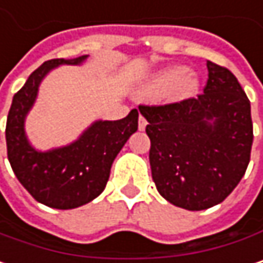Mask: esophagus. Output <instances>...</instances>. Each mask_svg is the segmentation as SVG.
Wrapping results in <instances>:
<instances>
[{
	"mask_svg": "<svg viewBox=\"0 0 263 263\" xmlns=\"http://www.w3.org/2000/svg\"><path fill=\"white\" fill-rule=\"evenodd\" d=\"M138 127H139V130H145V127H147V119H145L144 116H139Z\"/></svg>",
	"mask_w": 263,
	"mask_h": 263,
	"instance_id": "obj_1",
	"label": "esophagus"
}]
</instances>
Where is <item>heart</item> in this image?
I'll return each mask as SVG.
<instances>
[{"mask_svg": "<svg viewBox=\"0 0 263 263\" xmlns=\"http://www.w3.org/2000/svg\"><path fill=\"white\" fill-rule=\"evenodd\" d=\"M200 87V77L191 69L180 65H170L157 69L145 79L142 93L149 97L170 95L174 98H186L194 95Z\"/></svg>", "mask_w": 263, "mask_h": 263, "instance_id": "1", "label": "heart"}]
</instances>
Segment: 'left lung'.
<instances>
[{"label":"left lung","instance_id":"obj_1","mask_svg":"<svg viewBox=\"0 0 263 263\" xmlns=\"http://www.w3.org/2000/svg\"><path fill=\"white\" fill-rule=\"evenodd\" d=\"M204 93L139 106L148 121L151 176L159 194L187 211L219 204L246 174L253 144L251 107L238 79L208 62Z\"/></svg>","mask_w":263,"mask_h":263}]
</instances>
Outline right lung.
<instances>
[{"mask_svg":"<svg viewBox=\"0 0 263 263\" xmlns=\"http://www.w3.org/2000/svg\"><path fill=\"white\" fill-rule=\"evenodd\" d=\"M87 57L42 63L15 93L7 116V156L17 180L36 201L62 211L80 208L104 191L115 157L138 130L139 112L133 109L118 121H93L68 145L41 151L30 144L25 119L36 103L42 80L54 68L83 65Z\"/></svg>","mask_w":263,"mask_h":263,"instance_id":"obj_1","label":"right lung"}]
</instances>
